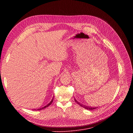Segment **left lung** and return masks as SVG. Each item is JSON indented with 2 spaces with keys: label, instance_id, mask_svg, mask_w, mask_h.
<instances>
[{
  "label": "left lung",
  "instance_id": "1",
  "mask_svg": "<svg viewBox=\"0 0 133 133\" xmlns=\"http://www.w3.org/2000/svg\"><path fill=\"white\" fill-rule=\"evenodd\" d=\"M74 99H75V101L76 102V103H77L79 105H80V106H81V107L84 108L85 109H87V110H94V109H95L97 108V107H89V106H87L81 104L79 102H77V101L76 99L75 98H74Z\"/></svg>",
  "mask_w": 133,
  "mask_h": 133
}]
</instances>
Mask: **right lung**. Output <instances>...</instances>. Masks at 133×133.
Masks as SVG:
<instances>
[{"mask_svg":"<svg viewBox=\"0 0 133 133\" xmlns=\"http://www.w3.org/2000/svg\"><path fill=\"white\" fill-rule=\"evenodd\" d=\"M53 100H54V97H52V99H51V101L48 104H47L46 105H45V106H44V107H41V108H38L37 109H34L35 110H42V109H44V108H46V107H48L50 105H51V104L52 103V102H53Z\"/></svg>","mask_w":133,"mask_h":133,"instance_id":"add662e5","label":"right lung"}]
</instances>
